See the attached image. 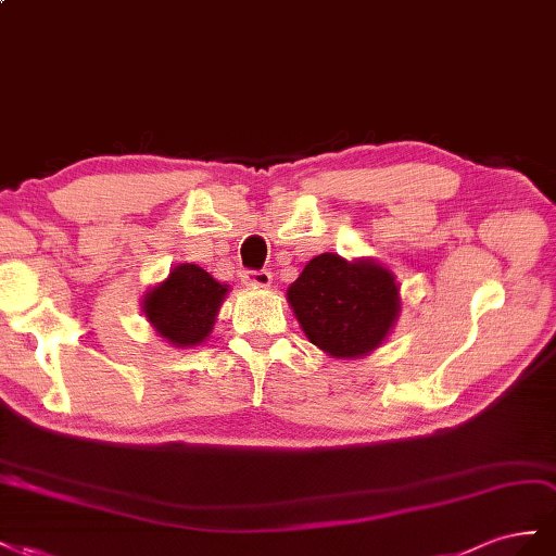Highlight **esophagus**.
Here are the masks:
<instances>
[{"instance_id": "1", "label": "esophagus", "mask_w": 556, "mask_h": 556, "mask_svg": "<svg viewBox=\"0 0 556 556\" xmlns=\"http://www.w3.org/2000/svg\"><path fill=\"white\" fill-rule=\"evenodd\" d=\"M242 281L247 283V287H253V289H267L269 283H273V273L269 269H247V273L242 275Z\"/></svg>"}]
</instances>
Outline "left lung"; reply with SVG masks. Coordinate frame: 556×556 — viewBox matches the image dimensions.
Returning <instances> with one entry per match:
<instances>
[{
  "instance_id": "8db88e82",
  "label": "left lung",
  "mask_w": 556,
  "mask_h": 556,
  "mask_svg": "<svg viewBox=\"0 0 556 556\" xmlns=\"http://www.w3.org/2000/svg\"><path fill=\"white\" fill-rule=\"evenodd\" d=\"M287 295L309 342L338 358L372 352L401 312L399 287L387 267L346 263L336 253L312 258Z\"/></svg>"
}]
</instances>
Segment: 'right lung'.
Instances as JSON below:
<instances>
[{
	"label": "right lung",
	"mask_w": 556,
	"mask_h": 556,
	"mask_svg": "<svg viewBox=\"0 0 556 556\" xmlns=\"http://www.w3.org/2000/svg\"><path fill=\"white\" fill-rule=\"evenodd\" d=\"M226 287L198 265H177L144 298V314L161 338L177 346L200 344L212 332Z\"/></svg>",
	"instance_id": "add662e5"
}]
</instances>
